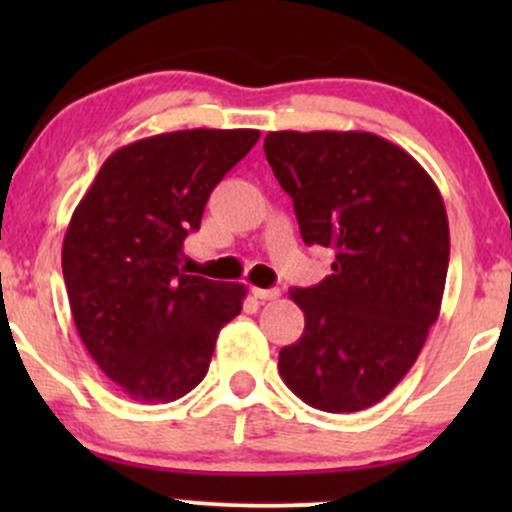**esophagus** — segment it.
I'll list each match as a JSON object with an SVG mask.
<instances>
[{
	"mask_svg": "<svg viewBox=\"0 0 512 512\" xmlns=\"http://www.w3.org/2000/svg\"><path fill=\"white\" fill-rule=\"evenodd\" d=\"M252 296L260 298V301H274V298H279V289H252Z\"/></svg>",
	"mask_w": 512,
	"mask_h": 512,
	"instance_id": "obj_1",
	"label": "esophagus"
}]
</instances>
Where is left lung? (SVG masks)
<instances>
[{
  "label": "left lung",
  "mask_w": 512,
  "mask_h": 512,
  "mask_svg": "<svg viewBox=\"0 0 512 512\" xmlns=\"http://www.w3.org/2000/svg\"><path fill=\"white\" fill-rule=\"evenodd\" d=\"M264 154L305 245L334 250L330 276L289 291L305 327L279 351L281 380L332 414L373 407L409 373L440 315L443 197L414 156L370 132H269Z\"/></svg>",
  "instance_id": "left-lung-1"
}]
</instances>
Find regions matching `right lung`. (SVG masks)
<instances>
[{"mask_svg": "<svg viewBox=\"0 0 512 512\" xmlns=\"http://www.w3.org/2000/svg\"><path fill=\"white\" fill-rule=\"evenodd\" d=\"M257 129H180L105 158L76 204L62 274L76 332L134 402H175L202 383L245 286L185 274L182 240Z\"/></svg>", "mask_w": 512, "mask_h": 512, "instance_id": "right-lung-1", "label": "right lung"}]
</instances>
